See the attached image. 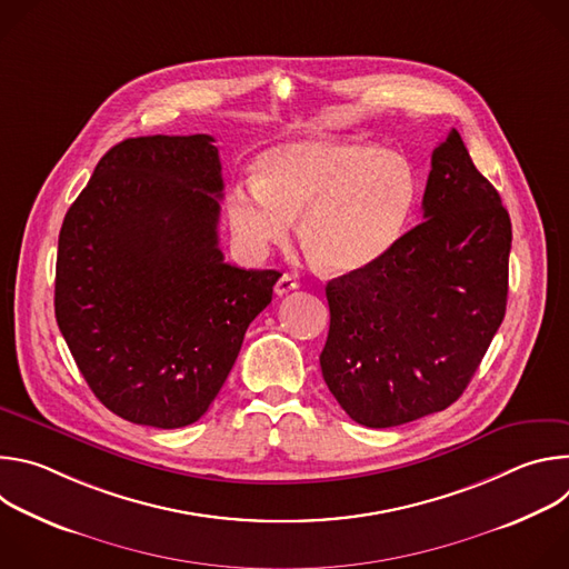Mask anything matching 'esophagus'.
<instances>
[{
	"label": "esophagus",
	"instance_id": "1",
	"mask_svg": "<svg viewBox=\"0 0 569 569\" xmlns=\"http://www.w3.org/2000/svg\"><path fill=\"white\" fill-rule=\"evenodd\" d=\"M299 288V283H297V279L292 277V274H288V272H283L281 277H279V281H277V286H274V292L277 295H288V292H292V290H297Z\"/></svg>",
	"mask_w": 569,
	"mask_h": 569
}]
</instances>
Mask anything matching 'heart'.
Instances as JSON below:
<instances>
[{
    "instance_id": "obj_1",
    "label": "heart",
    "mask_w": 569,
    "mask_h": 569,
    "mask_svg": "<svg viewBox=\"0 0 569 569\" xmlns=\"http://www.w3.org/2000/svg\"><path fill=\"white\" fill-rule=\"evenodd\" d=\"M419 200L415 167L398 152L353 139H297L270 148L257 178L229 191L240 248L263 257L301 213L308 257L331 274L378 263L402 236Z\"/></svg>"
}]
</instances>
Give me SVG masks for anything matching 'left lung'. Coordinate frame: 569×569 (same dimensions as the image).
I'll use <instances>...</instances> for the list:
<instances>
[{
	"label": "left lung",
	"instance_id": "obj_1",
	"mask_svg": "<svg viewBox=\"0 0 569 569\" xmlns=\"http://www.w3.org/2000/svg\"><path fill=\"white\" fill-rule=\"evenodd\" d=\"M509 252L502 198L450 130L432 152L423 222L327 283L321 376L356 423H410L463 393L505 319Z\"/></svg>",
	"mask_w": 569,
	"mask_h": 569
}]
</instances>
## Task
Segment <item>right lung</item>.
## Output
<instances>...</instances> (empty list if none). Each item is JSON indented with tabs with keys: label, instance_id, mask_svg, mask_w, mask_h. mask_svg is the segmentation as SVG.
I'll return each mask as SVG.
<instances>
[{
	"label": "right lung",
	"instance_id": "right-lung-1",
	"mask_svg": "<svg viewBox=\"0 0 569 569\" xmlns=\"http://www.w3.org/2000/svg\"><path fill=\"white\" fill-rule=\"evenodd\" d=\"M213 141L112 146L58 236V329L94 396L137 426L184 428L209 410L281 277L224 263Z\"/></svg>",
	"mask_w": 569,
	"mask_h": 569
}]
</instances>
